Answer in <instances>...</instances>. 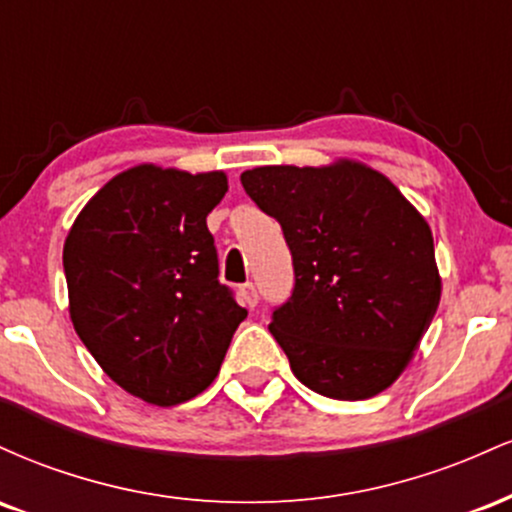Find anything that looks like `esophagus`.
Segmentation results:
<instances>
[{"label":"esophagus","instance_id":"obj_1","mask_svg":"<svg viewBox=\"0 0 512 512\" xmlns=\"http://www.w3.org/2000/svg\"><path fill=\"white\" fill-rule=\"evenodd\" d=\"M240 298H243V303L248 305V308H255L257 305V301H260V296H257V289H255V284H243L240 286Z\"/></svg>","mask_w":512,"mask_h":512}]
</instances>
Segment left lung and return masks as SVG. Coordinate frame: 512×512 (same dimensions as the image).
I'll use <instances>...</instances> for the list:
<instances>
[{"label":"left lung","instance_id":"8db88e82","mask_svg":"<svg viewBox=\"0 0 512 512\" xmlns=\"http://www.w3.org/2000/svg\"><path fill=\"white\" fill-rule=\"evenodd\" d=\"M245 192L281 223L296 286L269 332L305 387L356 402L390 387L440 303L433 233L390 178L351 158L260 166Z\"/></svg>","mask_w":512,"mask_h":512}]
</instances>
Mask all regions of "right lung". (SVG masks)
<instances>
[{
    "mask_svg": "<svg viewBox=\"0 0 512 512\" xmlns=\"http://www.w3.org/2000/svg\"><path fill=\"white\" fill-rule=\"evenodd\" d=\"M226 192L223 170L142 163L105 182L64 240L76 334L113 383L156 407L207 390L248 315L219 284L207 228Z\"/></svg>",
    "mask_w": 512,
    "mask_h": 512,
    "instance_id": "1",
    "label": "right lung"
}]
</instances>
